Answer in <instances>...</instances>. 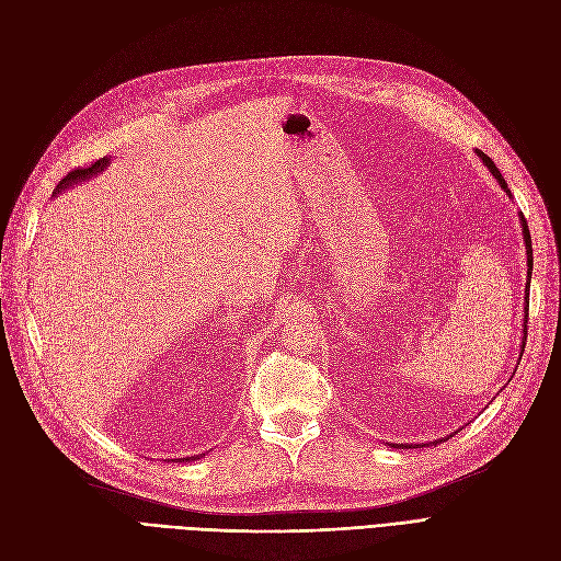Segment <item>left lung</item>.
Segmentation results:
<instances>
[{"mask_svg": "<svg viewBox=\"0 0 561 561\" xmlns=\"http://www.w3.org/2000/svg\"><path fill=\"white\" fill-rule=\"evenodd\" d=\"M478 152V158L482 160V164H485L488 169H490V173H492V176L496 179V183L501 185V190H504L506 192V195L511 197V190H508V183L504 181V176H501V173H499V169L494 167V162L488 158V156H482V152L480 150H476ZM519 225H523V239H525V248H527V297H525V330H523V347H519V357H523V353H525V341H527V311H529V283H531V272H534V257H531V253H534V250H531V234H529V227H527V220H525V216L523 214H519ZM438 443V440H436ZM392 448H409V446H405V443H401V446H399V443H397V446H392Z\"/></svg>", "mask_w": 561, "mask_h": 561, "instance_id": "left-lung-1", "label": "left lung"}]
</instances>
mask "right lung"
Returning <instances> with one entry per match:
<instances>
[{
  "label": "right lung",
  "mask_w": 561,
  "mask_h": 561,
  "mask_svg": "<svg viewBox=\"0 0 561 561\" xmlns=\"http://www.w3.org/2000/svg\"><path fill=\"white\" fill-rule=\"evenodd\" d=\"M108 162H111V158H102V160H96L92 167H85V169H73V171H69L67 176H65L60 183H57V187H55V192H53V197H55V195H60L62 190H67V187H71V185H76V183L90 181L92 176H96V173H102V171L108 167ZM195 459H199V455H197ZM183 461H190V457H187V459L183 457Z\"/></svg>",
  "instance_id": "1"
}]
</instances>
